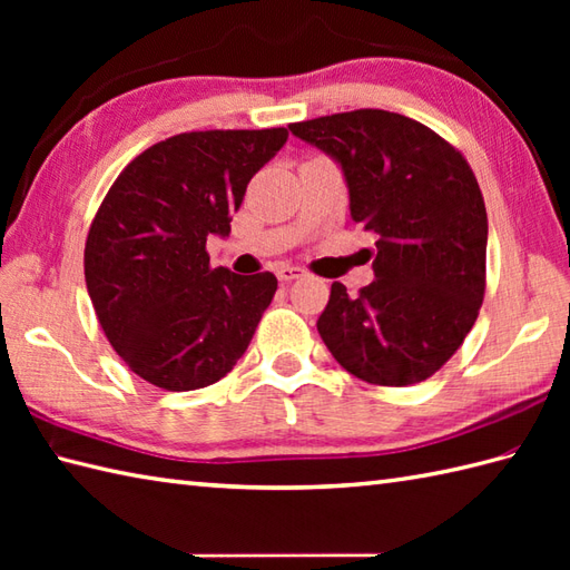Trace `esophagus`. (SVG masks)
<instances>
[{"mask_svg":"<svg viewBox=\"0 0 570 570\" xmlns=\"http://www.w3.org/2000/svg\"><path fill=\"white\" fill-rule=\"evenodd\" d=\"M304 274H306V272L301 269V266H288V264H282V266H278V269H276V276H278V282H282V284L294 282V278H301Z\"/></svg>","mask_w":570,"mask_h":570,"instance_id":"34e87169","label":"esophagus"}]
</instances>
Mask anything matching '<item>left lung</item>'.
I'll return each instance as SVG.
<instances>
[{
    "instance_id": "1",
    "label": "left lung",
    "mask_w": 570,
    "mask_h": 570,
    "mask_svg": "<svg viewBox=\"0 0 570 570\" xmlns=\"http://www.w3.org/2000/svg\"><path fill=\"white\" fill-rule=\"evenodd\" d=\"M343 171L350 215L377 235L374 282H335L318 333L370 384L406 386L445 365L485 296L488 213L468 161L416 119L355 110L288 125Z\"/></svg>"
}]
</instances>
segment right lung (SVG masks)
Listing matches in <instances>:
<instances>
[{"label":"right lung","instance_id":"obj_1","mask_svg":"<svg viewBox=\"0 0 570 570\" xmlns=\"http://www.w3.org/2000/svg\"><path fill=\"white\" fill-rule=\"evenodd\" d=\"M288 131H188L139 154L107 193L85 242V284L129 370L161 390L208 386L245 355L276 276H239L205 252L227 237L247 184Z\"/></svg>","mask_w":570,"mask_h":570}]
</instances>
